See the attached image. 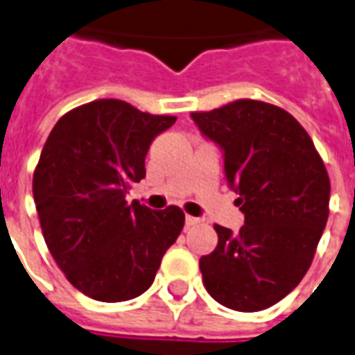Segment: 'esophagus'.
Returning <instances> with one entry per match:
<instances>
[{
	"mask_svg": "<svg viewBox=\"0 0 355 355\" xmlns=\"http://www.w3.org/2000/svg\"><path fill=\"white\" fill-rule=\"evenodd\" d=\"M199 223H200L199 217L186 216V225H188V227H195V225H199Z\"/></svg>",
	"mask_w": 355,
	"mask_h": 355,
	"instance_id": "obj_1",
	"label": "esophagus"
}]
</instances>
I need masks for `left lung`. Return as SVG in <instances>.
<instances>
[{
  "instance_id": "obj_1",
  "label": "left lung",
  "mask_w": 355,
  "mask_h": 355,
  "mask_svg": "<svg viewBox=\"0 0 355 355\" xmlns=\"http://www.w3.org/2000/svg\"><path fill=\"white\" fill-rule=\"evenodd\" d=\"M225 150V177L239 193L245 225H214L219 243L199 259L211 298L236 311L280 302L313 261L330 214V177L313 139L284 108L237 99L191 112Z\"/></svg>"
}]
</instances>
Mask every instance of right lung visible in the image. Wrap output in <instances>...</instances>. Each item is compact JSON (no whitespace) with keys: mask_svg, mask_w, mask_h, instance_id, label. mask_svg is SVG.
<instances>
[{"mask_svg":"<svg viewBox=\"0 0 355 355\" xmlns=\"http://www.w3.org/2000/svg\"><path fill=\"white\" fill-rule=\"evenodd\" d=\"M175 116L97 99L58 119L33 175L46 245L69 284L99 302H123L150 287L184 227L178 206L150 210L125 200L145 177V155Z\"/></svg>","mask_w":355,"mask_h":355,"instance_id":"obj_1","label":"right lung"}]
</instances>
